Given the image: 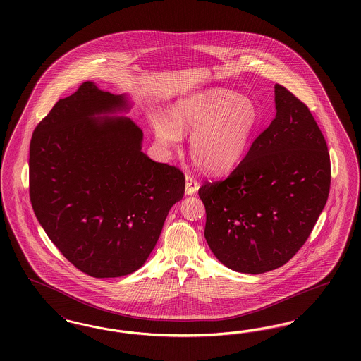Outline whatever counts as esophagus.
<instances>
[{
    "label": "esophagus",
    "mask_w": 361,
    "mask_h": 361,
    "mask_svg": "<svg viewBox=\"0 0 361 361\" xmlns=\"http://www.w3.org/2000/svg\"><path fill=\"white\" fill-rule=\"evenodd\" d=\"M187 189H192L196 187V181L193 180V177L190 174H187Z\"/></svg>",
    "instance_id": "esophagus-1"
}]
</instances>
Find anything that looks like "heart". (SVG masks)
Returning <instances> with one entry per match:
<instances>
[{
    "label": "heart",
    "instance_id": "b5f03b06",
    "mask_svg": "<svg viewBox=\"0 0 361 361\" xmlns=\"http://www.w3.org/2000/svg\"><path fill=\"white\" fill-rule=\"evenodd\" d=\"M209 142H211V137H209V133H199L196 137H195V152L197 157H203L206 154V150L209 146Z\"/></svg>",
    "mask_w": 361,
    "mask_h": 361
}]
</instances>
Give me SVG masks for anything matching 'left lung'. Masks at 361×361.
Segmentation results:
<instances>
[{"label": "left lung", "instance_id": "left-lung-1", "mask_svg": "<svg viewBox=\"0 0 361 361\" xmlns=\"http://www.w3.org/2000/svg\"><path fill=\"white\" fill-rule=\"evenodd\" d=\"M131 104L86 81L35 128L30 196L59 252L92 277H121L150 256L183 172L142 152L143 133L121 114Z\"/></svg>", "mask_w": 361, "mask_h": 361}]
</instances>
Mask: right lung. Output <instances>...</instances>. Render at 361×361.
Returning <instances> with one entry per match:
<instances>
[{"mask_svg":"<svg viewBox=\"0 0 361 361\" xmlns=\"http://www.w3.org/2000/svg\"><path fill=\"white\" fill-rule=\"evenodd\" d=\"M275 105V119L240 165L199 189L207 243L222 264L240 274H264L290 261L329 196L326 140L309 108L279 84Z\"/></svg>","mask_w":361,"mask_h":361,"instance_id":"obj_1","label":"right lung"}]
</instances>
